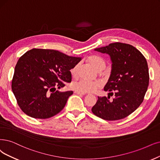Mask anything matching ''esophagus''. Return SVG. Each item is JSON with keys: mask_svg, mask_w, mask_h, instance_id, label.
Wrapping results in <instances>:
<instances>
[{"mask_svg": "<svg viewBox=\"0 0 160 160\" xmlns=\"http://www.w3.org/2000/svg\"><path fill=\"white\" fill-rule=\"evenodd\" d=\"M74 93H76V94H78V95H85V93H81V92H77V91H75L74 92Z\"/></svg>", "mask_w": 160, "mask_h": 160, "instance_id": "34e87169", "label": "esophagus"}]
</instances>
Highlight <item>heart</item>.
<instances>
[{
  "label": "heart",
  "mask_w": 160,
  "mask_h": 160,
  "mask_svg": "<svg viewBox=\"0 0 160 160\" xmlns=\"http://www.w3.org/2000/svg\"><path fill=\"white\" fill-rule=\"evenodd\" d=\"M88 61L98 71H102L106 67V62L103 58L96 55H93L88 58ZM78 64H76L70 70L71 74L73 76H76L78 72ZM102 86L100 82H91L84 79L80 80L78 82H74L72 84V88L81 93H92L97 90L98 88Z\"/></svg>",
  "instance_id": "b5f03b06"
}]
</instances>
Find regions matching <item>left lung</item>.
Here are the masks:
<instances>
[{"label":"left lung","instance_id":"1","mask_svg":"<svg viewBox=\"0 0 160 160\" xmlns=\"http://www.w3.org/2000/svg\"><path fill=\"white\" fill-rule=\"evenodd\" d=\"M95 51L111 57L112 70L104 88L109 96L98 97L92 109L97 117L107 121L124 119L142 103L149 84V72L146 59L131 45L115 42ZM115 95L110 100L109 95Z\"/></svg>","mask_w":160,"mask_h":160}]
</instances>
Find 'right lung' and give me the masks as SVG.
<instances>
[{"mask_svg": "<svg viewBox=\"0 0 160 160\" xmlns=\"http://www.w3.org/2000/svg\"><path fill=\"white\" fill-rule=\"evenodd\" d=\"M80 60L58 51L35 48L20 57L15 67L12 90L23 113L45 119L61 111L73 92L57 89L71 82L70 70Z\"/></svg>", "mask_w": 160, "mask_h": 160, "instance_id": "obj_1", "label": "right lung"}]
</instances>
